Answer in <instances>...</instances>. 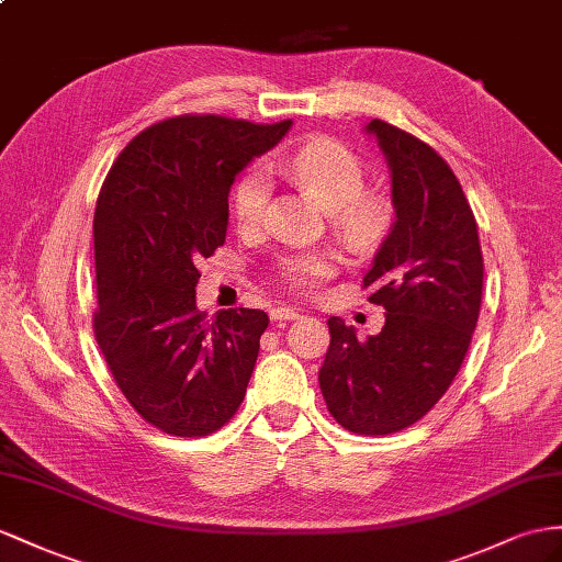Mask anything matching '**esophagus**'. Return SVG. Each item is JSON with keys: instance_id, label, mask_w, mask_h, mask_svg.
Returning a JSON list of instances; mask_svg holds the SVG:
<instances>
[{"instance_id": "34e87169", "label": "esophagus", "mask_w": 562, "mask_h": 562, "mask_svg": "<svg viewBox=\"0 0 562 562\" xmlns=\"http://www.w3.org/2000/svg\"><path fill=\"white\" fill-rule=\"evenodd\" d=\"M299 315H301V313H299L296 308H290V306H278V308L270 311V318H272V321H280V323H282V321H296Z\"/></svg>"}]
</instances>
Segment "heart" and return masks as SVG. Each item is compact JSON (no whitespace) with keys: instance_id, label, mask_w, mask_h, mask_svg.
Segmentation results:
<instances>
[{"instance_id":"obj_1","label":"heart","mask_w":562,"mask_h":562,"mask_svg":"<svg viewBox=\"0 0 562 562\" xmlns=\"http://www.w3.org/2000/svg\"><path fill=\"white\" fill-rule=\"evenodd\" d=\"M280 168L304 187L315 204L333 213L341 233L351 241H366L384 221V206L375 196L361 194L366 170L361 158L341 142L318 137L301 144L284 156ZM270 194V178L263 168H251L233 194V211L241 227L261 223ZM280 272L294 290H311L335 272V256L329 251L290 254L280 261Z\"/></svg>"}]
</instances>
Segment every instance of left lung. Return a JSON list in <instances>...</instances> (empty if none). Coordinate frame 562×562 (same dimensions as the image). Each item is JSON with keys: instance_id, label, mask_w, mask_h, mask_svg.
I'll return each mask as SVG.
<instances>
[{"instance_id": "obj_1", "label": "left lung", "mask_w": 562, "mask_h": 562, "mask_svg": "<svg viewBox=\"0 0 562 562\" xmlns=\"http://www.w3.org/2000/svg\"><path fill=\"white\" fill-rule=\"evenodd\" d=\"M363 133L390 166L396 218L366 272L384 327L358 339L337 315L321 390L333 418L358 435H392L418 423L458 375L480 318L484 263L477 223L449 164L384 121Z\"/></svg>"}]
</instances>
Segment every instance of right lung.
Wrapping results in <instances>:
<instances>
[{"label": "right lung", "instance_id": "add662e5", "mask_svg": "<svg viewBox=\"0 0 562 562\" xmlns=\"http://www.w3.org/2000/svg\"><path fill=\"white\" fill-rule=\"evenodd\" d=\"M292 121L180 116L139 133L97 199L94 335L121 392L154 427L204 437L239 408L268 327L256 308L196 311V263L227 235V196Z\"/></svg>", "mask_w": 562, "mask_h": 562}]
</instances>
